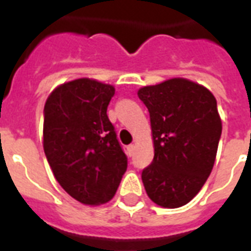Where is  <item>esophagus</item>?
<instances>
[{
  "mask_svg": "<svg viewBox=\"0 0 251 251\" xmlns=\"http://www.w3.org/2000/svg\"><path fill=\"white\" fill-rule=\"evenodd\" d=\"M134 150H135V146H134V145H129V146H127V155H133Z\"/></svg>",
  "mask_w": 251,
  "mask_h": 251,
  "instance_id": "obj_1",
  "label": "esophagus"
}]
</instances>
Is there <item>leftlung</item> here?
<instances>
[{"label":"left lung","instance_id":"left-lung-1","mask_svg":"<svg viewBox=\"0 0 251 251\" xmlns=\"http://www.w3.org/2000/svg\"><path fill=\"white\" fill-rule=\"evenodd\" d=\"M138 97L150 113L154 159L142 171L149 198L163 208L185 205L212 172L221 137L217 101L187 79L143 87Z\"/></svg>","mask_w":251,"mask_h":251}]
</instances>
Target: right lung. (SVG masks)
<instances>
[{
    "label": "right lung",
    "instance_id": "right-lung-1",
    "mask_svg": "<svg viewBox=\"0 0 251 251\" xmlns=\"http://www.w3.org/2000/svg\"><path fill=\"white\" fill-rule=\"evenodd\" d=\"M114 87L92 79L59 85L46 101L43 149L57 183L85 205L116 195L127 158L106 109Z\"/></svg>",
    "mask_w": 251,
    "mask_h": 251
}]
</instances>
